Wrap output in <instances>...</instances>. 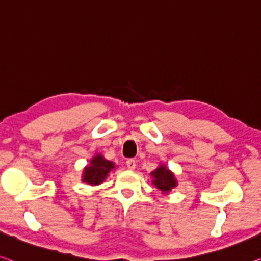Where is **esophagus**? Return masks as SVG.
<instances>
[{"mask_svg":"<svg viewBox=\"0 0 261 261\" xmlns=\"http://www.w3.org/2000/svg\"><path fill=\"white\" fill-rule=\"evenodd\" d=\"M126 166H127V168L129 170H134L135 167H136V163H135V161H134L133 159H129V160H127Z\"/></svg>","mask_w":261,"mask_h":261,"instance_id":"1","label":"esophagus"}]
</instances>
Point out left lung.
<instances>
[{"mask_svg": "<svg viewBox=\"0 0 261 261\" xmlns=\"http://www.w3.org/2000/svg\"><path fill=\"white\" fill-rule=\"evenodd\" d=\"M150 175L153 177L154 186L161 190L163 194H168L177 186V181H176L174 174L164 164L159 166Z\"/></svg>", "mask_w": 261, "mask_h": 261, "instance_id": "left-lung-1", "label": "left lung"}]
</instances>
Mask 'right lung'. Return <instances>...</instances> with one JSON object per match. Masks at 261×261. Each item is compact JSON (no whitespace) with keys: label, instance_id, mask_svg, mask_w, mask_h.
Instances as JSON below:
<instances>
[{"label":"right lung","instance_id":"right-lung-1","mask_svg":"<svg viewBox=\"0 0 261 261\" xmlns=\"http://www.w3.org/2000/svg\"><path fill=\"white\" fill-rule=\"evenodd\" d=\"M114 168L115 166L113 162L103 159L102 155L97 154L91 160L89 166L84 168L82 181L87 184H91V186H98V184L105 181L107 175Z\"/></svg>","mask_w":261,"mask_h":261}]
</instances>
